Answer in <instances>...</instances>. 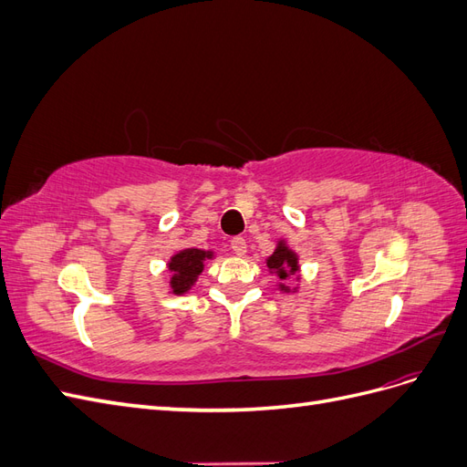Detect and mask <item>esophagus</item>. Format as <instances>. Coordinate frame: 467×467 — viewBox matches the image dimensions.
Masks as SVG:
<instances>
[{
    "label": "esophagus",
    "instance_id": "esophagus-1",
    "mask_svg": "<svg viewBox=\"0 0 467 467\" xmlns=\"http://www.w3.org/2000/svg\"><path fill=\"white\" fill-rule=\"evenodd\" d=\"M230 245H232V251L235 253V255H245L247 242H245L244 237H234L232 242H230Z\"/></svg>",
    "mask_w": 467,
    "mask_h": 467
}]
</instances>
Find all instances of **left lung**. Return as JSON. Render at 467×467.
Here are the masks:
<instances>
[{
  "label": "left lung",
  "instance_id": "8db88e82",
  "mask_svg": "<svg viewBox=\"0 0 467 467\" xmlns=\"http://www.w3.org/2000/svg\"><path fill=\"white\" fill-rule=\"evenodd\" d=\"M266 266L271 268L275 275H278L280 280H285L286 276H290V275L298 271V259H296L294 253L285 244H280L273 255L266 259ZM280 286L286 290L285 285H280Z\"/></svg>",
  "mask_w": 467,
  "mask_h": 467
}]
</instances>
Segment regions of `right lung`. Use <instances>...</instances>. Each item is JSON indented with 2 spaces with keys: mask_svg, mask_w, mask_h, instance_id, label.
I'll list each match as a JSON object with an SVG mask.
<instances>
[{
  "mask_svg": "<svg viewBox=\"0 0 467 467\" xmlns=\"http://www.w3.org/2000/svg\"><path fill=\"white\" fill-rule=\"evenodd\" d=\"M212 253L201 249H182L169 261V271H171V288L175 294H185L192 285L196 276L202 273L204 259H210Z\"/></svg>",
  "mask_w": 467,
  "mask_h": 467,
  "instance_id": "1",
  "label": "right lung"
}]
</instances>
